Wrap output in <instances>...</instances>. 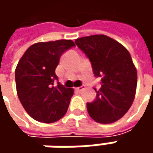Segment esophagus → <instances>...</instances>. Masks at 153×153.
<instances>
[{
    "label": "esophagus",
    "mask_w": 153,
    "mask_h": 153,
    "mask_svg": "<svg viewBox=\"0 0 153 153\" xmlns=\"http://www.w3.org/2000/svg\"><path fill=\"white\" fill-rule=\"evenodd\" d=\"M82 89H83V88H82V87H79V88H75V91H76V92H81L82 90Z\"/></svg>",
    "instance_id": "34e87169"
}]
</instances>
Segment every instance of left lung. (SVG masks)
Masks as SVG:
<instances>
[{"label": "left lung", "mask_w": 153, "mask_h": 153, "mask_svg": "<svg viewBox=\"0 0 153 153\" xmlns=\"http://www.w3.org/2000/svg\"><path fill=\"white\" fill-rule=\"evenodd\" d=\"M91 63L93 73L100 78L96 98L87 103L89 116L100 123H114L132 105L137 85V71L128 51L114 39L94 35L75 40Z\"/></svg>", "instance_id": "8db88e82"}]
</instances>
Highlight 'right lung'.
Wrapping results in <instances>:
<instances>
[{"instance_id":"1","label":"right lung","mask_w":153,"mask_h":153,"mask_svg":"<svg viewBox=\"0 0 153 153\" xmlns=\"http://www.w3.org/2000/svg\"><path fill=\"white\" fill-rule=\"evenodd\" d=\"M74 46L71 40L38 42L30 46L19 62L15 70L18 96L35 120L52 123L66 113L73 89L59 82L55 69L62 54Z\"/></svg>"}]
</instances>
